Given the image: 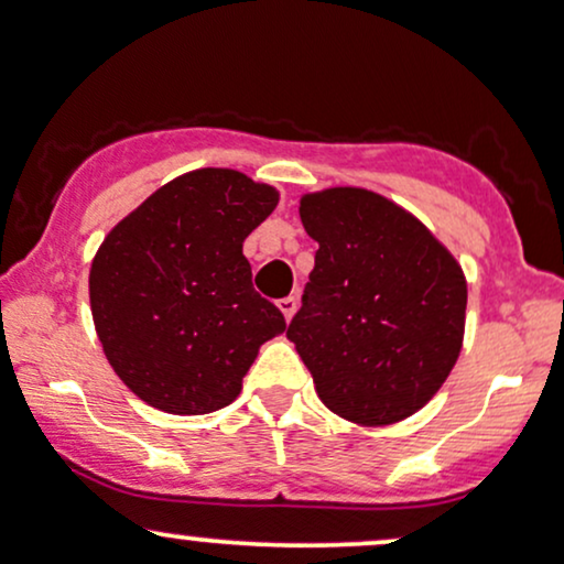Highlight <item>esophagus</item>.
Here are the masks:
<instances>
[{"mask_svg": "<svg viewBox=\"0 0 564 564\" xmlns=\"http://www.w3.org/2000/svg\"><path fill=\"white\" fill-rule=\"evenodd\" d=\"M276 305H280V311H282L284 322H290V318H293V316H295V311H297V297H293V295H290V297H282V301L276 303Z\"/></svg>", "mask_w": 564, "mask_h": 564, "instance_id": "obj_1", "label": "esophagus"}]
</instances>
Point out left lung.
<instances>
[{
	"mask_svg": "<svg viewBox=\"0 0 564 564\" xmlns=\"http://www.w3.org/2000/svg\"><path fill=\"white\" fill-rule=\"evenodd\" d=\"M318 242L290 343L339 419L389 426L419 413L463 350L468 282L413 214L366 187L301 198Z\"/></svg>",
	"mask_w": 564,
	"mask_h": 564,
	"instance_id": "1",
	"label": "left lung"
}]
</instances>
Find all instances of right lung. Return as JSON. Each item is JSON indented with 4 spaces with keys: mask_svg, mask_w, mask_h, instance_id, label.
I'll use <instances>...</instances> for the list:
<instances>
[{
    "mask_svg": "<svg viewBox=\"0 0 564 564\" xmlns=\"http://www.w3.org/2000/svg\"><path fill=\"white\" fill-rule=\"evenodd\" d=\"M276 204V187L204 166L151 193L96 250V335L117 377L151 408L204 415L229 405L259 347L288 329L242 256Z\"/></svg>",
    "mask_w": 564,
    "mask_h": 564,
    "instance_id": "obj_1",
    "label": "right lung"
}]
</instances>
